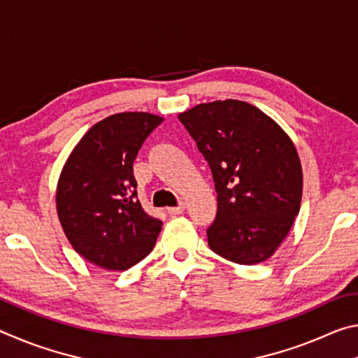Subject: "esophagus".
<instances>
[{
	"instance_id": "34e87169",
	"label": "esophagus",
	"mask_w": 358,
	"mask_h": 358,
	"mask_svg": "<svg viewBox=\"0 0 358 358\" xmlns=\"http://www.w3.org/2000/svg\"><path fill=\"white\" fill-rule=\"evenodd\" d=\"M185 208H186V205L183 202H180L178 207H169L167 208V213L169 215H180V213H183Z\"/></svg>"
}]
</instances>
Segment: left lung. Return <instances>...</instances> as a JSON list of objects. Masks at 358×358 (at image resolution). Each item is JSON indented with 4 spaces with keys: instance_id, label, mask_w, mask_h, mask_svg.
Returning a JSON list of instances; mask_svg holds the SVG:
<instances>
[{
    "instance_id": "8db88e82",
    "label": "left lung",
    "mask_w": 358,
    "mask_h": 358,
    "mask_svg": "<svg viewBox=\"0 0 358 358\" xmlns=\"http://www.w3.org/2000/svg\"><path fill=\"white\" fill-rule=\"evenodd\" d=\"M178 118L213 173L211 251L240 265L265 262L300 211L303 172L292 138L260 108L237 99L203 102Z\"/></svg>"
}]
</instances>
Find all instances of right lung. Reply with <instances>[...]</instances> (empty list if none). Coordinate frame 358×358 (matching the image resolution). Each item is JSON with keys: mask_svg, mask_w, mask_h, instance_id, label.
<instances>
[{"mask_svg": "<svg viewBox=\"0 0 358 358\" xmlns=\"http://www.w3.org/2000/svg\"><path fill=\"white\" fill-rule=\"evenodd\" d=\"M162 117L121 112L93 124L71 151L57 185V213L88 262L123 271L153 251L162 221L145 213L132 164Z\"/></svg>", "mask_w": 358, "mask_h": 358, "instance_id": "right-lung-1", "label": "right lung"}]
</instances>
